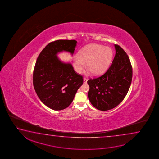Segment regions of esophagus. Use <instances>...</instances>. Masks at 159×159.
Wrapping results in <instances>:
<instances>
[{
  "label": "esophagus",
  "instance_id": "esophagus-1",
  "mask_svg": "<svg viewBox=\"0 0 159 159\" xmlns=\"http://www.w3.org/2000/svg\"><path fill=\"white\" fill-rule=\"evenodd\" d=\"M87 81H88V79L86 78H84V84H87Z\"/></svg>",
  "mask_w": 159,
  "mask_h": 159
}]
</instances>
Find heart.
Here are the masks:
<instances>
[{
	"instance_id": "obj_1",
	"label": "heart",
	"mask_w": 159,
	"mask_h": 159,
	"mask_svg": "<svg viewBox=\"0 0 159 159\" xmlns=\"http://www.w3.org/2000/svg\"><path fill=\"white\" fill-rule=\"evenodd\" d=\"M113 57L112 49L108 47L92 43L85 46L73 57L75 72L81 73L86 66L93 75H100L107 70Z\"/></svg>"
}]
</instances>
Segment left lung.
I'll list each match as a JSON object with an SVG mask.
<instances>
[{"label": "left lung", "mask_w": 159, "mask_h": 159, "mask_svg": "<svg viewBox=\"0 0 159 159\" xmlns=\"http://www.w3.org/2000/svg\"><path fill=\"white\" fill-rule=\"evenodd\" d=\"M115 47L116 54L108 70L87 81L89 100L94 107L103 111L112 109L123 101L132 81V66L129 57L120 46L115 44Z\"/></svg>", "instance_id": "left-lung-1"}]
</instances>
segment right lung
<instances>
[{"instance_id":"1","label":"right lung","mask_w":159,"mask_h":159,"mask_svg":"<svg viewBox=\"0 0 159 159\" xmlns=\"http://www.w3.org/2000/svg\"><path fill=\"white\" fill-rule=\"evenodd\" d=\"M77 42L57 40L49 43L38 57L33 71V83L40 101L53 110H62L72 102L83 77L72 65L59 60L57 54L66 51L73 54Z\"/></svg>"}]
</instances>
